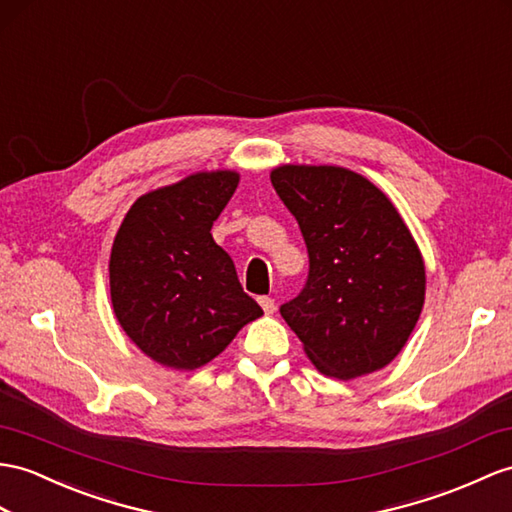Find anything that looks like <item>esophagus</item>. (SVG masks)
I'll use <instances>...</instances> for the list:
<instances>
[{"label":"esophagus","mask_w":512,"mask_h":512,"mask_svg":"<svg viewBox=\"0 0 512 512\" xmlns=\"http://www.w3.org/2000/svg\"><path fill=\"white\" fill-rule=\"evenodd\" d=\"M258 304L263 306V310H265L267 315L276 313V299H271V297H258Z\"/></svg>","instance_id":"obj_1"}]
</instances>
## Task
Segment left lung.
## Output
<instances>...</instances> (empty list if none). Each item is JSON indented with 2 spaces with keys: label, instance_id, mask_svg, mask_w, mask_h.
Returning <instances> with one entry per match:
<instances>
[{
  "label": "left lung",
  "instance_id": "left-lung-1",
  "mask_svg": "<svg viewBox=\"0 0 512 512\" xmlns=\"http://www.w3.org/2000/svg\"><path fill=\"white\" fill-rule=\"evenodd\" d=\"M271 184L295 217L308 278L280 315L326 376L350 380L400 354L421 315L426 271L378 186L343 167L286 165Z\"/></svg>",
  "mask_w": 512,
  "mask_h": 512
}]
</instances>
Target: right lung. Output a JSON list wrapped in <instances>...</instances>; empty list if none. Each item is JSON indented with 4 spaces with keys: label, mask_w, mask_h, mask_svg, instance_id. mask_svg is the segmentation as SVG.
Instances as JSON below:
<instances>
[{
    "label": "right lung",
    "mask_w": 512,
    "mask_h": 512,
    "mask_svg": "<svg viewBox=\"0 0 512 512\" xmlns=\"http://www.w3.org/2000/svg\"><path fill=\"white\" fill-rule=\"evenodd\" d=\"M234 171L195 173L136 199L110 252V299L156 363L197 369L263 315L210 228L236 191Z\"/></svg>",
    "instance_id": "add662e5"
}]
</instances>
